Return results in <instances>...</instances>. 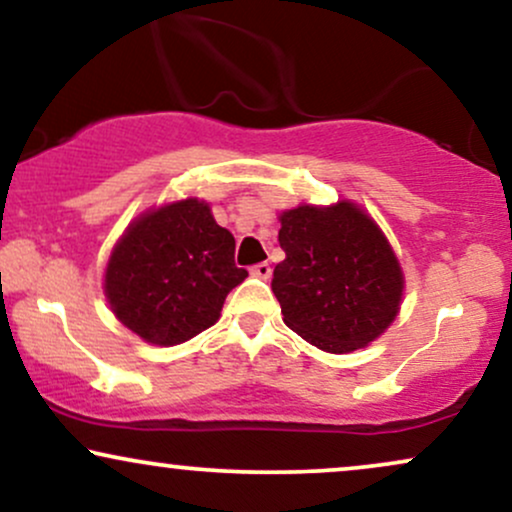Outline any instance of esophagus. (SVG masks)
<instances>
[{"instance_id":"34e87169","label":"esophagus","mask_w":512,"mask_h":512,"mask_svg":"<svg viewBox=\"0 0 512 512\" xmlns=\"http://www.w3.org/2000/svg\"><path fill=\"white\" fill-rule=\"evenodd\" d=\"M270 273H273V268H270V263H256V266L251 268V275L261 277V280H268Z\"/></svg>"}]
</instances>
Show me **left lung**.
<instances>
[{"label":"left lung","mask_w":512,"mask_h":512,"mask_svg":"<svg viewBox=\"0 0 512 512\" xmlns=\"http://www.w3.org/2000/svg\"><path fill=\"white\" fill-rule=\"evenodd\" d=\"M287 258L273 273L285 325L330 353L370 344L396 318L401 266L380 227L361 208L299 206L280 216Z\"/></svg>","instance_id":"1"}]
</instances>
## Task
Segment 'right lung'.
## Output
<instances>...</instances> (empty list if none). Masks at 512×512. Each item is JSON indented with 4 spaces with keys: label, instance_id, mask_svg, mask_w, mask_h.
Instances as JSON below:
<instances>
[{
    "label": "right lung",
    "instance_id": "right-lung-1",
    "mask_svg": "<svg viewBox=\"0 0 512 512\" xmlns=\"http://www.w3.org/2000/svg\"><path fill=\"white\" fill-rule=\"evenodd\" d=\"M246 275L235 266V237L204 201L185 199L128 227L106 266L104 292L128 330L173 346L216 323L225 296Z\"/></svg>",
    "mask_w": 512,
    "mask_h": 512
}]
</instances>
